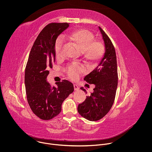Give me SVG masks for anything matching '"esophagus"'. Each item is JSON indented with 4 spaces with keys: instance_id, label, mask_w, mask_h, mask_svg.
<instances>
[{
    "instance_id": "1",
    "label": "esophagus",
    "mask_w": 152,
    "mask_h": 152,
    "mask_svg": "<svg viewBox=\"0 0 152 152\" xmlns=\"http://www.w3.org/2000/svg\"><path fill=\"white\" fill-rule=\"evenodd\" d=\"M74 90H75V91H77V90L79 89L77 85H75V84H74Z\"/></svg>"
}]
</instances>
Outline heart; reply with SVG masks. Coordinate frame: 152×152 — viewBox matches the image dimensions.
<instances>
[{
	"label": "heart",
	"instance_id": "b5f03b06",
	"mask_svg": "<svg viewBox=\"0 0 152 152\" xmlns=\"http://www.w3.org/2000/svg\"><path fill=\"white\" fill-rule=\"evenodd\" d=\"M94 39V34L85 28L75 30L67 37L68 43L81 52L82 58L89 66L97 65L105 53V47L104 43L100 40ZM63 46L62 41L58 39L54 48V54L57 60H60L63 57ZM84 71V68L81 65H71L66 68L65 73L69 78L75 80Z\"/></svg>",
	"mask_w": 152,
	"mask_h": 152
}]
</instances>
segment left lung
Returning a JSON list of instances; mask_svg holds the SVG:
<instances>
[{"mask_svg":"<svg viewBox=\"0 0 152 152\" xmlns=\"http://www.w3.org/2000/svg\"><path fill=\"white\" fill-rule=\"evenodd\" d=\"M105 44L106 53L99 65L84 80L95 88L91 95L78 105V112L88 121H96L105 116L111 108L116 95L118 86L116 56L114 46L105 31L99 27ZM81 89L86 94L83 88Z\"/></svg>","mask_w":152,"mask_h":152,"instance_id":"1","label":"left lung"}]
</instances>
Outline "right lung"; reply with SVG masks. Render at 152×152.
I'll return each instance as SVG.
<instances>
[{"instance_id":"obj_1","label":"right lung","mask_w":152,"mask_h":152,"mask_svg":"<svg viewBox=\"0 0 152 152\" xmlns=\"http://www.w3.org/2000/svg\"><path fill=\"white\" fill-rule=\"evenodd\" d=\"M69 26L67 23L47 24L37 36L31 49L25 69L27 99L33 112L42 120H50L61 110V105L73 92V84L64 80L51 87L46 81L55 62L54 47L58 36Z\"/></svg>"}]
</instances>
